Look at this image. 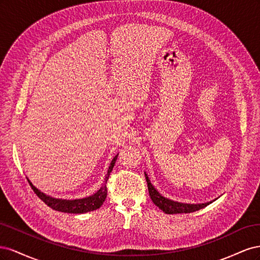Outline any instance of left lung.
<instances>
[{
    "mask_svg": "<svg viewBox=\"0 0 260 260\" xmlns=\"http://www.w3.org/2000/svg\"><path fill=\"white\" fill-rule=\"evenodd\" d=\"M145 179L147 182L148 194H149V196H151L153 203L159 209H161L164 212H166V214H170V215L188 214V212H193V211L200 210L204 207H206L211 203V202H209L206 204H182V203L170 201L166 198H164V196H161L158 192L155 190V187L152 185L151 181H149L146 174H145Z\"/></svg>",
    "mask_w": 260,
    "mask_h": 260,
    "instance_id": "8db88e82",
    "label": "left lung"
}]
</instances>
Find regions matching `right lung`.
<instances>
[{
  "mask_svg": "<svg viewBox=\"0 0 260 260\" xmlns=\"http://www.w3.org/2000/svg\"><path fill=\"white\" fill-rule=\"evenodd\" d=\"M117 157H118V154L114 157V159L111 162V166H109V168H108L107 175L105 177V183H107L109 175H111V172L115 166ZM28 182H29L31 188L34 190V192L38 195V198L41 201H43L49 207H51L54 210H57V211L69 212V214H83V212L95 210L103 205V203L107 196L106 184H103L95 194H93L92 196H89V198H85L82 200H74V201L57 200V199L50 198V196L45 195L44 193L39 191L37 187H35L32 185V183H31L29 180H28Z\"/></svg>",
  "mask_w": 260,
  "mask_h": 260,
  "instance_id": "right-lung-1",
  "label": "right lung"
}]
</instances>
